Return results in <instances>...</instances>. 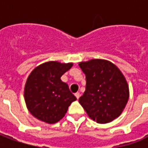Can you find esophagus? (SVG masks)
Masks as SVG:
<instances>
[{
    "label": "esophagus",
    "instance_id": "obj_1",
    "mask_svg": "<svg viewBox=\"0 0 148 148\" xmlns=\"http://www.w3.org/2000/svg\"><path fill=\"white\" fill-rule=\"evenodd\" d=\"M74 95H75V97H77V99H78V98H79V97H80V96H81V94H80V93H79V92H77V93H75Z\"/></svg>",
    "mask_w": 148,
    "mask_h": 148
}]
</instances>
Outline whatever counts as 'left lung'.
<instances>
[{
    "label": "left lung",
    "instance_id": "obj_1",
    "mask_svg": "<svg viewBox=\"0 0 148 148\" xmlns=\"http://www.w3.org/2000/svg\"><path fill=\"white\" fill-rule=\"evenodd\" d=\"M86 86L79 103L93 121L109 123L124 111L129 98V88L121 70L105 59L81 62Z\"/></svg>",
    "mask_w": 148,
    "mask_h": 148
}]
</instances>
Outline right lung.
I'll list each match as a JSON object with an SVG mask.
<instances>
[{
	"label": "right lung",
	"instance_id": "right-lung-1",
	"mask_svg": "<svg viewBox=\"0 0 148 148\" xmlns=\"http://www.w3.org/2000/svg\"><path fill=\"white\" fill-rule=\"evenodd\" d=\"M73 66L72 62H44L32 71L24 86V101L33 116L47 124H55L64 117L76 97L62 75Z\"/></svg>",
	"mask_w": 148,
	"mask_h": 148
}]
</instances>
